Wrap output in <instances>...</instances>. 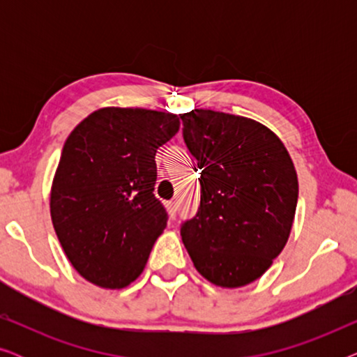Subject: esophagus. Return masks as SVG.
I'll use <instances>...</instances> for the list:
<instances>
[{
  "label": "esophagus",
  "instance_id": "1",
  "mask_svg": "<svg viewBox=\"0 0 357 357\" xmlns=\"http://www.w3.org/2000/svg\"><path fill=\"white\" fill-rule=\"evenodd\" d=\"M167 209H169L170 218L175 219V216H177V209H178L177 202H169V203H167Z\"/></svg>",
  "mask_w": 357,
  "mask_h": 357
}]
</instances>
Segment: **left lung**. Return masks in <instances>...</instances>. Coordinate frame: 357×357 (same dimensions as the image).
Returning <instances> with one entry per match:
<instances>
[{"label":"left lung","instance_id":"obj_1","mask_svg":"<svg viewBox=\"0 0 357 357\" xmlns=\"http://www.w3.org/2000/svg\"><path fill=\"white\" fill-rule=\"evenodd\" d=\"M180 119L202 169L199 208L180 226L185 248L213 284H250L289 237L299 195L291 155L271 130L245 116L192 110Z\"/></svg>","mask_w":357,"mask_h":357}]
</instances>
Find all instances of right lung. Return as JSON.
<instances>
[{
  "mask_svg": "<svg viewBox=\"0 0 357 357\" xmlns=\"http://www.w3.org/2000/svg\"><path fill=\"white\" fill-rule=\"evenodd\" d=\"M178 126L174 114L107 107L68 136L50 213L68 260L87 281L121 289L143 271L169 219L153 193L155 153Z\"/></svg>",
  "mask_w": 357,
  "mask_h": 357,
  "instance_id": "add662e5",
  "label": "right lung"
}]
</instances>
